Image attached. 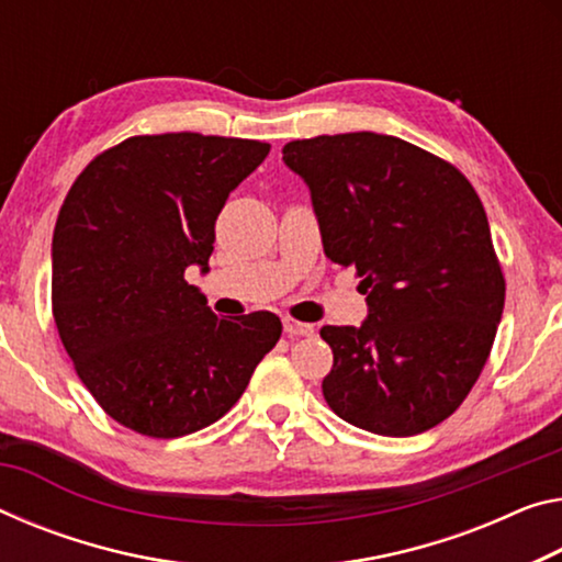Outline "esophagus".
Listing matches in <instances>:
<instances>
[{"label":"esophagus","mask_w":562,"mask_h":562,"mask_svg":"<svg viewBox=\"0 0 562 562\" xmlns=\"http://www.w3.org/2000/svg\"><path fill=\"white\" fill-rule=\"evenodd\" d=\"M282 327H284V335H288V337H310V335H315V325L300 323V319H292V317H284L282 319Z\"/></svg>","instance_id":"1"}]
</instances>
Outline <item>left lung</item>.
I'll return each mask as SVG.
<instances>
[{"label":"left lung","mask_w":562,"mask_h":562,"mask_svg":"<svg viewBox=\"0 0 562 562\" xmlns=\"http://www.w3.org/2000/svg\"><path fill=\"white\" fill-rule=\"evenodd\" d=\"M282 159L307 182L325 255L368 295L360 327L325 325L335 415L387 438L440 425L483 372L505 278L475 187L456 165L375 132L295 139Z\"/></svg>","instance_id":"left-lung-1"}]
</instances>
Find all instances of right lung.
<instances>
[{
	"label": "right lung",
	"mask_w": 562,
	"mask_h": 562,
	"mask_svg": "<svg viewBox=\"0 0 562 562\" xmlns=\"http://www.w3.org/2000/svg\"><path fill=\"white\" fill-rule=\"evenodd\" d=\"M267 142L165 132L89 162L52 237V315L85 387L112 420L147 438L217 423L278 345L272 313L217 317L184 280L207 272L229 192Z\"/></svg>",
	"instance_id": "1"
}]
</instances>
